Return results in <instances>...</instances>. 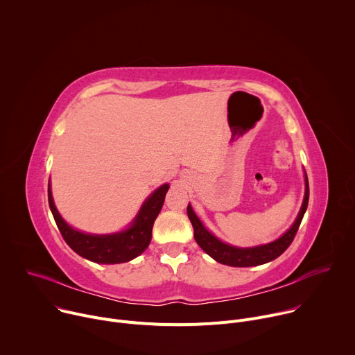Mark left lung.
<instances>
[{
	"mask_svg": "<svg viewBox=\"0 0 355 355\" xmlns=\"http://www.w3.org/2000/svg\"><path fill=\"white\" fill-rule=\"evenodd\" d=\"M308 202H309V182H308V175L305 173V195H303L300 211L295 222L292 223V226L277 240L267 244L254 245V247H236L218 239L212 232H209L204 226V223L199 220L191 204H188L187 214L193 227L195 241L215 261L225 266H230V267H254V266H261L275 260L289 247V244L292 243L299 229L303 215L306 212Z\"/></svg>",
	"mask_w": 355,
	"mask_h": 355,
	"instance_id": "obj_1",
	"label": "left lung"
}]
</instances>
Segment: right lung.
<instances>
[{
	"mask_svg": "<svg viewBox=\"0 0 355 355\" xmlns=\"http://www.w3.org/2000/svg\"><path fill=\"white\" fill-rule=\"evenodd\" d=\"M168 188V184H163L155 189L146 198L130 225L125 230L110 234L85 233L70 226L62 218L55 205L50 182L47 188V196L49 207L53 214L56 225L73 251L92 263L121 264L136 259L148 247L151 240V229H153L155 220L163 208Z\"/></svg>",
	"mask_w": 355,
	"mask_h": 355,
	"instance_id": "right-lung-1",
	"label": "right lung"
}]
</instances>
